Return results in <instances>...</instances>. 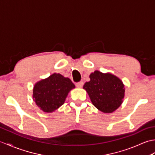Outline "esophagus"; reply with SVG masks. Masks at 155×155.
<instances>
[{"label": "esophagus", "mask_w": 155, "mask_h": 155, "mask_svg": "<svg viewBox=\"0 0 155 155\" xmlns=\"http://www.w3.org/2000/svg\"><path fill=\"white\" fill-rule=\"evenodd\" d=\"M83 84H84L83 82L80 81V82H78V83H76V86H77V87H78V88H81L83 86Z\"/></svg>", "instance_id": "obj_1"}]
</instances>
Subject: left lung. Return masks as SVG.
I'll return each instance as SVG.
<instances>
[{"label": "left lung", "mask_w": 155, "mask_h": 155, "mask_svg": "<svg viewBox=\"0 0 155 155\" xmlns=\"http://www.w3.org/2000/svg\"><path fill=\"white\" fill-rule=\"evenodd\" d=\"M91 81L84 84L92 103L105 113H113L120 106L124 96V84L114 75L98 71L90 75Z\"/></svg>", "instance_id": "left-lung-1"}]
</instances>
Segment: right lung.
I'll return each instance as SVG.
<instances>
[{"mask_svg":"<svg viewBox=\"0 0 155 155\" xmlns=\"http://www.w3.org/2000/svg\"><path fill=\"white\" fill-rule=\"evenodd\" d=\"M74 87L68 78L54 73L35 85L33 99L42 110L51 113L64 104L69 91Z\"/></svg>","mask_w":155,"mask_h":155,"instance_id":"add662e5","label":"right lung"}]
</instances>
